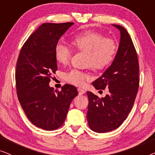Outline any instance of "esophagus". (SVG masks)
I'll list each match as a JSON object with an SVG mask.
<instances>
[{
	"instance_id": "obj_1",
	"label": "esophagus",
	"mask_w": 155,
	"mask_h": 155,
	"mask_svg": "<svg viewBox=\"0 0 155 155\" xmlns=\"http://www.w3.org/2000/svg\"><path fill=\"white\" fill-rule=\"evenodd\" d=\"M78 94H79V95H83V94H84L85 93H86V92H85L84 90H83V89L80 88H78Z\"/></svg>"
}]
</instances>
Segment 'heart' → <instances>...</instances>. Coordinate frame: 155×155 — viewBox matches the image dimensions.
<instances>
[{
    "mask_svg": "<svg viewBox=\"0 0 155 155\" xmlns=\"http://www.w3.org/2000/svg\"><path fill=\"white\" fill-rule=\"evenodd\" d=\"M70 42L76 50L86 54V64L93 69H106L112 64L117 54L116 41L111 38H104L99 32H81L71 37ZM54 53L55 60L60 64H67L70 60V50L62 43L55 45ZM90 78L88 73L77 69H72L65 75L67 82L78 86H83Z\"/></svg>",
    "mask_w": 155,
    "mask_h": 155,
    "instance_id": "b5f03b06",
    "label": "heart"
}]
</instances>
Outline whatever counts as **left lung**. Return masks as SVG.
Masks as SVG:
<instances>
[{
	"instance_id": "obj_1",
	"label": "left lung",
	"mask_w": 155,
	"mask_h": 155,
	"mask_svg": "<svg viewBox=\"0 0 155 155\" xmlns=\"http://www.w3.org/2000/svg\"><path fill=\"white\" fill-rule=\"evenodd\" d=\"M120 31V41L112 64L92 83L97 90L108 88L109 93L99 98L93 93L88 97L87 120L97 133L116 129L127 118L134 106L139 86L138 55L129 34L120 25H112Z\"/></svg>"
}]
</instances>
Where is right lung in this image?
I'll return each mask as SVG.
<instances>
[{
	"mask_svg": "<svg viewBox=\"0 0 155 155\" xmlns=\"http://www.w3.org/2000/svg\"><path fill=\"white\" fill-rule=\"evenodd\" d=\"M73 22L44 23L21 48L17 60L15 81L17 94L26 115L37 127L55 130L66 119L77 89L65 84L61 91L49 86L51 74L58 69L55 48Z\"/></svg>",
	"mask_w": 155,
	"mask_h": 155,
	"instance_id": "right-lung-1",
	"label": "right lung"
}]
</instances>
